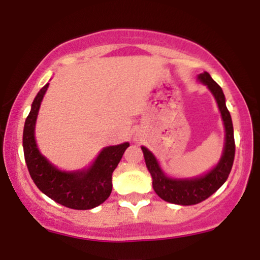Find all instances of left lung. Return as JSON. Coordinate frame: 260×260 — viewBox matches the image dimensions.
I'll return each mask as SVG.
<instances>
[{
  "label": "left lung",
  "mask_w": 260,
  "mask_h": 260,
  "mask_svg": "<svg viewBox=\"0 0 260 260\" xmlns=\"http://www.w3.org/2000/svg\"><path fill=\"white\" fill-rule=\"evenodd\" d=\"M198 79L208 86L215 98L225 126V145L222 156L217 165L208 174L194 178H170L164 174L156 157L150 150L142 147L145 164L153 177V188L157 196L165 202L178 205L198 204L216 192L228 180L235 159V138L231 115L225 104V95L220 85L208 72L201 73Z\"/></svg>",
  "instance_id": "8db88e82"
}]
</instances>
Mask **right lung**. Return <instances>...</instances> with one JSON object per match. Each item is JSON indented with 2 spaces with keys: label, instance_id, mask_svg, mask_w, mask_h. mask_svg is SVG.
Returning a JSON list of instances; mask_svg holds the SVG:
<instances>
[{
  "label": "right lung",
  "instance_id": "obj_1",
  "mask_svg": "<svg viewBox=\"0 0 260 260\" xmlns=\"http://www.w3.org/2000/svg\"><path fill=\"white\" fill-rule=\"evenodd\" d=\"M47 86L49 83L40 89L32 101L23 131V149L29 174L39 189L58 204L76 210L92 209L103 204L111 194L112 172L129 143L104 148L86 170H58L39 151L35 142V123Z\"/></svg>",
  "mask_w": 260,
  "mask_h": 260
}]
</instances>
